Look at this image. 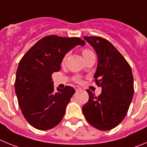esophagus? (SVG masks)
<instances>
[{
	"label": "esophagus",
	"instance_id": "obj_1",
	"mask_svg": "<svg viewBox=\"0 0 147 147\" xmlns=\"http://www.w3.org/2000/svg\"><path fill=\"white\" fill-rule=\"evenodd\" d=\"M75 90H76V91H78V90H81V88H80L79 86H75Z\"/></svg>",
	"mask_w": 147,
	"mask_h": 147
}]
</instances>
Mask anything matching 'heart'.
<instances>
[{
    "mask_svg": "<svg viewBox=\"0 0 147 147\" xmlns=\"http://www.w3.org/2000/svg\"><path fill=\"white\" fill-rule=\"evenodd\" d=\"M91 53H92L91 51L88 50V49H85V50H83V51H82L83 57L85 55H88V54H91Z\"/></svg>",
    "mask_w": 147,
    "mask_h": 147,
    "instance_id": "b5f03b06",
    "label": "heart"
}]
</instances>
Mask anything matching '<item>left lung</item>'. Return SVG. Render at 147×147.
Listing matches in <instances>:
<instances>
[{"instance_id":"8db88e82","label":"left lung","mask_w":147,"mask_h":147,"mask_svg":"<svg viewBox=\"0 0 147 147\" xmlns=\"http://www.w3.org/2000/svg\"><path fill=\"white\" fill-rule=\"evenodd\" d=\"M98 57L94 74L102 93L94 96L87 90L89 99L82 113L90 125L100 130H110L124 119L132 102L134 87L132 70L124 57L108 40L100 37H85Z\"/></svg>"}]
</instances>
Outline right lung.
<instances>
[{"instance_id": "right-lung-1", "label": "right lung", "mask_w": 147, "mask_h": 147, "mask_svg": "<svg viewBox=\"0 0 147 147\" xmlns=\"http://www.w3.org/2000/svg\"><path fill=\"white\" fill-rule=\"evenodd\" d=\"M85 42L79 37L50 35L32 46L19 62L15 89L25 119L32 127L48 130L59 124L74 88L54 89L51 75L61 68L65 54Z\"/></svg>"}]
</instances>
